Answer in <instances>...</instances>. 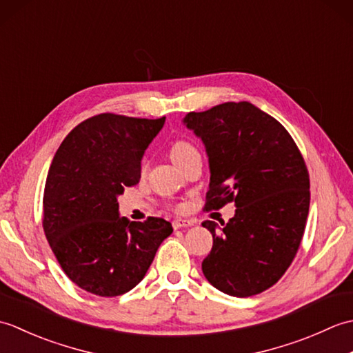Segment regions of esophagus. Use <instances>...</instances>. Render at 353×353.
I'll return each mask as SVG.
<instances>
[{
	"label": "esophagus",
	"mask_w": 353,
	"mask_h": 353,
	"mask_svg": "<svg viewBox=\"0 0 353 353\" xmlns=\"http://www.w3.org/2000/svg\"><path fill=\"white\" fill-rule=\"evenodd\" d=\"M192 221L191 220H181V219H179V220H174V221H172V228H174V229H181V228H190V226H192Z\"/></svg>",
	"instance_id": "esophagus-1"
}]
</instances>
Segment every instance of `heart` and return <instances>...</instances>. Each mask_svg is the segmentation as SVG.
Segmentation results:
<instances>
[{"mask_svg":"<svg viewBox=\"0 0 353 353\" xmlns=\"http://www.w3.org/2000/svg\"><path fill=\"white\" fill-rule=\"evenodd\" d=\"M196 153H199L197 148L194 147L191 142L183 141V139L176 141L171 147V157L177 165H181L185 159H188L191 154H196Z\"/></svg>","mask_w":353,"mask_h":353,"instance_id":"b5f03b06","label":"heart"}]
</instances>
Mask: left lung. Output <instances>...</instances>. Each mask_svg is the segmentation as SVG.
<instances>
[{
    "label": "left lung",
    "mask_w": 353,
    "mask_h": 353,
    "mask_svg": "<svg viewBox=\"0 0 353 353\" xmlns=\"http://www.w3.org/2000/svg\"><path fill=\"white\" fill-rule=\"evenodd\" d=\"M183 124L203 141L211 182L206 211L235 201L201 262L206 279L235 297L259 294L281 279L301 245L310 212V174L287 129L249 101L190 112Z\"/></svg>",
    "instance_id": "1"
}]
</instances>
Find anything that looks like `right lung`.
Masks as SVG:
<instances>
[{"instance_id": "right-lung-1", "label": "right lung", "mask_w": 353, "mask_h": 353, "mask_svg": "<svg viewBox=\"0 0 353 353\" xmlns=\"http://www.w3.org/2000/svg\"><path fill=\"white\" fill-rule=\"evenodd\" d=\"M157 119L100 114L70 132L51 162L42 226L65 274L101 297L121 296L144 279L171 223L118 214V196L141 179V159L161 132Z\"/></svg>"}]
</instances>
